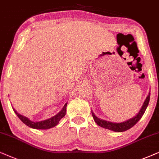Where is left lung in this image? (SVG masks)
<instances>
[{
  "label": "left lung",
  "mask_w": 159,
  "mask_h": 159,
  "mask_svg": "<svg viewBox=\"0 0 159 159\" xmlns=\"http://www.w3.org/2000/svg\"><path fill=\"white\" fill-rule=\"evenodd\" d=\"M150 94H151V93L149 92V94L148 95V97H146L145 100L144 102L143 106H142L140 111H139V113H137L134 117L130 118V119L126 120V121L121 122V123L110 122V121H107V120H105L97 118V116L94 115V113H93V112H92L93 118H94V121L97 123V125L101 126V127L102 128L107 129L114 131V132H124V131L129 129L130 128H132V126H134L135 124L139 121V119L142 118V116H143L146 108H147L148 105V103L150 101Z\"/></svg>",
  "instance_id": "obj_1"
}]
</instances>
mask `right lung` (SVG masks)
<instances>
[{
    "label": "right lung",
    "mask_w": 159,
    "mask_h": 159,
    "mask_svg": "<svg viewBox=\"0 0 159 159\" xmlns=\"http://www.w3.org/2000/svg\"><path fill=\"white\" fill-rule=\"evenodd\" d=\"M67 103H66L63 107L60 113L55 115L53 117L48 118V119L41 120V121L39 122H33L29 119L28 118L25 117V116H23L20 115V113H18L14 108H13L14 111L15 112L16 116H18V118L22 120V121L25 124H26L27 126H28L29 127L33 128V129H48L54 127L55 126H57L60 122V120L62 119V118L64 117L66 114V107H67Z\"/></svg>",
    "instance_id": "add662e5"
}]
</instances>
